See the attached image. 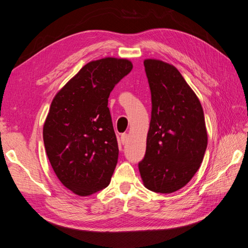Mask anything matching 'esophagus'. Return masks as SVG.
Segmentation results:
<instances>
[{
	"mask_svg": "<svg viewBox=\"0 0 248 248\" xmlns=\"http://www.w3.org/2000/svg\"><path fill=\"white\" fill-rule=\"evenodd\" d=\"M127 140H128V136H127L126 133H123L122 136H121V141H122V144L124 145V144H126L127 142Z\"/></svg>",
	"mask_w": 248,
	"mask_h": 248,
	"instance_id": "1",
	"label": "esophagus"
}]
</instances>
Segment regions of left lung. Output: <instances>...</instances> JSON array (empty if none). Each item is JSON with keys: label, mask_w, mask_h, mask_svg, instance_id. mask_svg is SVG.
Masks as SVG:
<instances>
[{"label": "left lung", "mask_w": 248, "mask_h": 248, "mask_svg": "<svg viewBox=\"0 0 248 248\" xmlns=\"http://www.w3.org/2000/svg\"><path fill=\"white\" fill-rule=\"evenodd\" d=\"M145 71L152 111L144 159L139 162L146 188L171 193L198 171L207 149L202 104L175 66L147 59Z\"/></svg>", "instance_id": "1"}]
</instances>
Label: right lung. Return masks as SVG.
<instances>
[{"instance_id":"obj_1","label":"right lung","mask_w":248,"mask_h":248,"mask_svg":"<svg viewBox=\"0 0 248 248\" xmlns=\"http://www.w3.org/2000/svg\"><path fill=\"white\" fill-rule=\"evenodd\" d=\"M132 69L126 59L104 58L86 64L52 99L43 141L62 184L80 197L108 186L119 148L108 97Z\"/></svg>"}]
</instances>
